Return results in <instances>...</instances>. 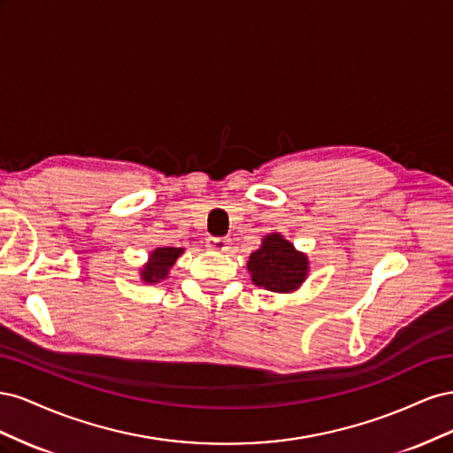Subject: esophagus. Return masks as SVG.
<instances>
[{"instance_id":"34e87169","label":"esophagus","mask_w":453,"mask_h":453,"mask_svg":"<svg viewBox=\"0 0 453 453\" xmlns=\"http://www.w3.org/2000/svg\"><path fill=\"white\" fill-rule=\"evenodd\" d=\"M208 250L215 251V253H226L230 250V240L225 238H208Z\"/></svg>"}]
</instances>
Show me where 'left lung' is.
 <instances>
[{
  "label": "left lung",
  "instance_id": "obj_1",
  "mask_svg": "<svg viewBox=\"0 0 453 453\" xmlns=\"http://www.w3.org/2000/svg\"><path fill=\"white\" fill-rule=\"evenodd\" d=\"M251 281L266 291L289 295L308 280L310 258L280 232L263 236L258 250L250 255Z\"/></svg>",
  "mask_w": 453,
  "mask_h": 453
}]
</instances>
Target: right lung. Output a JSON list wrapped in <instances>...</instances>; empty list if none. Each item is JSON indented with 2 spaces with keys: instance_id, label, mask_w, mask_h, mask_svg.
Segmentation results:
<instances>
[{
  "instance_id": "1",
  "label": "right lung",
  "mask_w": 453,
  "mask_h": 453,
  "mask_svg": "<svg viewBox=\"0 0 453 453\" xmlns=\"http://www.w3.org/2000/svg\"><path fill=\"white\" fill-rule=\"evenodd\" d=\"M183 248H157L147 255V263L140 268L143 283H160L168 278L175 260L183 255Z\"/></svg>"
}]
</instances>
